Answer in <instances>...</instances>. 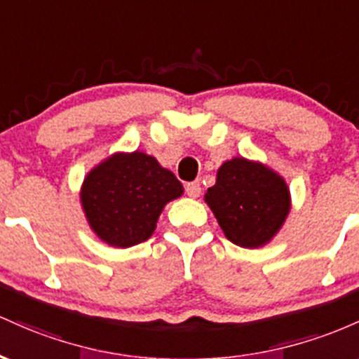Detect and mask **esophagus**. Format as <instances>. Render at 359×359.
<instances>
[{"label": "esophagus", "mask_w": 359, "mask_h": 359, "mask_svg": "<svg viewBox=\"0 0 359 359\" xmlns=\"http://www.w3.org/2000/svg\"><path fill=\"white\" fill-rule=\"evenodd\" d=\"M184 190H187L188 196H191V198H198L201 195V184L198 181H191V183H187Z\"/></svg>", "instance_id": "esophagus-1"}]
</instances>
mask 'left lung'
<instances>
[{"label":"left lung","instance_id":"left-lung-1","mask_svg":"<svg viewBox=\"0 0 359 359\" xmlns=\"http://www.w3.org/2000/svg\"><path fill=\"white\" fill-rule=\"evenodd\" d=\"M225 237L241 248L266 245L287 220L292 196L283 176L245 158L225 161L205 193Z\"/></svg>","mask_w":359,"mask_h":359}]
</instances>
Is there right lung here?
I'll return each instance as SVG.
<instances>
[{
	"mask_svg": "<svg viewBox=\"0 0 359 359\" xmlns=\"http://www.w3.org/2000/svg\"><path fill=\"white\" fill-rule=\"evenodd\" d=\"M183 195L176 176L146 152H115L84 176L81 207L90 229L111 248L144 243L169 201Z\"/></svg>",
	"mask_w": 359,
	"mask_h": 359,
	"instance_id": "add662e5",
	"label": "right lung"
}]
</instances>
